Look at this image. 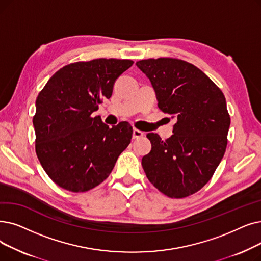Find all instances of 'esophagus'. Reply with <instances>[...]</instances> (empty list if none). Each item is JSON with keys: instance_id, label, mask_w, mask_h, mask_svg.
I'll list each match as a JSON object with an SVG mask.
<instances>
[{"instance_id": "esophagus-1", "label": "esophagus", "mask_w": 261, "mask_h": 261, "mask_svg": "<svg viewBox=\"0 0 261 261\" xmlns=\"http://www.w3.org/2000/svg\"><path fill=\"white\" fill-rule=\"evenodd\" d=\"M144 137V132L138 130V129H133V139L137 140V139H140V138H143Z\"/></svg>"}]
</instances>
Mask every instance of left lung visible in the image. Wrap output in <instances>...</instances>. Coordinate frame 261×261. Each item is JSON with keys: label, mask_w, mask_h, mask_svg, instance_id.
I'll return each mask as SVG.
<instances>
[{"label": "left lung", "mask_w": 261, "mask_h": 261, "mask_svg": "<svg viewBox=\"0 0 261 261\" xmlns=\"http://www.w3.org/2000/svg\"><path fill=\"white\" fill-rule=\"evenodd\" d=\"M137 66L150 80L159 109L176 118L169 139L147 134L151 150L142 159L144 172L166 196H190L208 182L224 156L230 126L224 94L182 60L148 59Z\"/></svg>", "instance_id": "8db88e82"}]
</instances>
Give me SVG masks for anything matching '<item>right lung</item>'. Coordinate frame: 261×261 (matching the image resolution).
Wrapping results in <instances>:
<instances>
[{"instance_id": "obj_1", "label": "right lung", "mask_w": 261, "mask_h": 261, "mask_svg": "<svg viewBox=\"0 0 261 261\" xmlns=\"http://www.w3.org/2000/svg\"><path fill=\"white\" fill-rule=\"evenodd\" d=\"M132 64L116 59L72 63L41 89L33 117L35 149L44 172L59 187L74 193L94 189L109 177L130 144L129 122L109 128L92 114Z\"/></svg>"}]
</instances>
